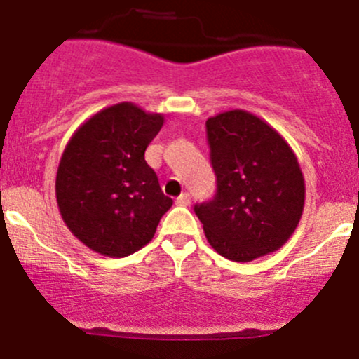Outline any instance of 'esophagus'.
I'll use <instances>...</instances> for the list:
<instances>
[{
  "instance_id": "34e87169",
  "label": "esophagus",
  "mask_w": 359,
  "mask_h": 359,
  "mask_svg": "<svg viewBox=\"0 0 359 359\" xmlns=\"http://www.w3.org/2000/svg\"><path fill=\"white\" fill-rule=\"evenodd\" d=\"M175 203H177V205H184V207L189 205V203H191V195H189V193H182V195H180L179 198L175 200Z\"/></svg>"
}]
</instances>
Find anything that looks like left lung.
I'll return each mask as SVG.
<instances>
[{
  "label": "left lung",
  "instance_id": "left-lung-1",
  "mask_svg": "<svg viewBox=\"0 0 359 359\" xmlns=\"http://www.w3.org/2000/svg\"><path fill=\"white\" fill-rule=\"evenodd\" d=\"M216 195L196 203L210 246L233 262H250L289 241L304 207L296 154L259 116L243 109L205 122Z\"/></svg>",
  "mask_w": 359,
  "mask_h": 359
}]
</instances>
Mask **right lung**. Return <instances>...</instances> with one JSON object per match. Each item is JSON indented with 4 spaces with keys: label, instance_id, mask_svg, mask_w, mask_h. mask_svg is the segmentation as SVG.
I'll return each instance as SVG.
<instances>
[{
    "label": "right lung",
    "instance_id": "right-lung-1",
    "mask_svg": "<svg viewBox=\"0 0 359 359\" xmlns=\"http://www.w3.org/2000/svg\"><path fill=\"white\" fill-rule=\"evenodd\" d=\"M163 122L159 113L120 102L86 120L63 150L56 173L60 214L100 255L120 259L149 244L172 207L145 161Z\"/></svg>",
    "mask_w": 359,
    "mask_h": 359
}]
</instances>
